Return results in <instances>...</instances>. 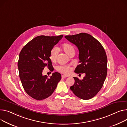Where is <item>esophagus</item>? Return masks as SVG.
<instances>
[{
    "instance_id": "34e87169",
    "label": "esophagus",
    "mask_w": 127,
    "mask_h": 127,
    "mask_svg": "<svg viewBox=\"0 0 127 127\" xmlns=\"http://www.w3.org/2000/svg\"><path fill=\"white\" fill-rule=\"evenodd\" d=\"M67 77H68V76L66 75H62V78H67Z\"/></svg>"
}]
</instances>
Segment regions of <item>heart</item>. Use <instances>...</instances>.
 <instances>
[{"instance_id":"1","label":"heart","mask_w":127,"mask_h":127,"mask_svg":"<svg viewBox=\"0 0 127 127\" xmlns=\"http://www.w3.org/2000/svg\"><path fill=\"white\" fill-rule=\"evenodd\" d=\"M62 48L63 51L69 56L71 54L75 53V49L73 45L69 43H64L62 46ZM59 53V49L56 47H54L49 53V58L52 62H55L57 60ZM57 69L58 71L64 74H68L71 71V67L68 65H61L58 66Z\"/></svg>"}]
</instances>
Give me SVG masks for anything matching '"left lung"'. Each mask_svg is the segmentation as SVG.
I'll return each instance as SVG.
<instances>
[{
  "label": "left lung",
  "instance_id": "1",
  "mask_svg": "<svg viewBox=\"0 0 127 127\" xmlns=\"http://www.w3.org/2000/svg\"><path fill=\"white\" fill-rule=\"evenodd\" d=\"M65 38L79 50L80 64L74 72L85 73L83 80L74 77V84L70 88L78 97L89 99L97 95L106 78L107 57L105 50L98 41L87 33L65 36Z\"/></svg>",
  "mask_w": 127,
  "mask_h": 127
}]
</instances>
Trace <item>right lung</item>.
<instances>
[{"mask_svg":"<svg viewBox=\"0 0 127 127\" xmlns=\"http://www.w3.org/2000/svg\"><path fill=\"white\" fill-rule=\"evenodd\" d=\"M63 36L36 37L21 50L18 62L19 77L24 90L33 98L40 100L51 95L61 79L60 73L55 72L48 78L42 71L45 67L54 70L49 53Z\"/></svg>","mask_w":127,"mask_h":127,"instance_id":"1","label":"right lung"}]
</instances>
